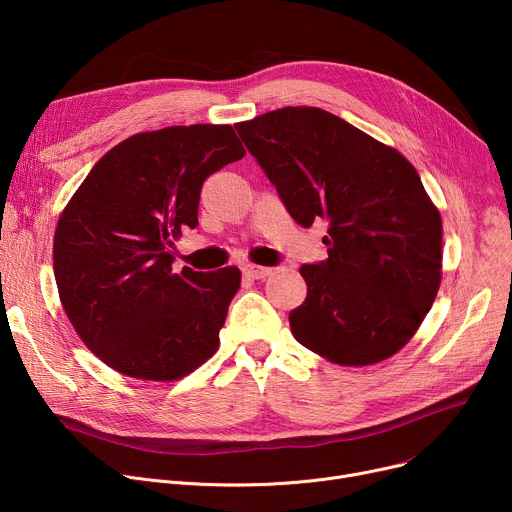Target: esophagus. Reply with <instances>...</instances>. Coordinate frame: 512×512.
<instances>
[{
  "label": "esophagus",
  "instance_id": "1",
  "mask_svg": "<svg viewBox=\"0 0 512 512\" xmlns=\"http://www.w3.org/2000/svg\"><path fill=\"white\" fill-rule=\"evenodd\" d=\"M242 274H245L247 278H253V280H263L272 274V267H263V265H245L242 267Z\"/></svg>",
  "mask_w": 512,
  "mask_h": 512
}]
</instances>
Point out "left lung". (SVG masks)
<instances>
[{
	"label": "left lung",
	"instance_id": "left-lung-1",
	"mask_svg": "<svg viewBox=\"0 0 512 512\" xmlns=\"http://www.w3.org/2000/svg\"><path fill=\"white\" fill-rule=\"evenodd\" d=\"M236 130L294 222H330L328 259L301 267L307 299L288 315L292 336L344 367L396 355L442 282V218L411 161L319 107Z\"/></svg>",
	"mask_w": 512,
	"mask_h": 512
}]
</instances>
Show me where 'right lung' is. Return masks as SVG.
Here are the masks:
<instances>
[{
    "label": "right lung",
    "mask_w": 512,
    "mask_h": 512,
    "mask_svg": "<svg viewBox=\"0 0 512 512\" xmlns=\"http://www.w3.org/2000/svg\"><path fill=\"white\" fill-rule=\"evenodd\" d=\"M245 155L230 124L139 132L107 151L64 207L53 274L76 334L128 378L174 382L220 346L234 265L172 272V247L199 224L201 186Z\"/></svg>",
    "instance_id": "obj_1"
}]
</instances>
